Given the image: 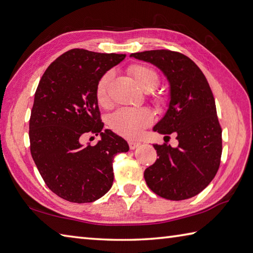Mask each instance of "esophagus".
<instances>
[{"instance_id":"obj_1","label":"esophagus","mask_w":253,"mask_h":253,"mask_svg":"<svg viewBox=\"0 0 253 253\" xmlns=\"http://www.w3.org/2000/svg\"><path fill=\"white\" fill-rule=\"evenodd\" d=\"M141 143L137 142V141H128V146H130L131 150H135L136 147L140 146Z\"/></svg>"}]
</instances>
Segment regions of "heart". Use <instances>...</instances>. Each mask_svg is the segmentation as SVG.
Returning <instances> with one entry per match:
<instances>
[{"mask_svg": "<svg viewBox=\"0 0 253 253\" xmlns=\"http://www.w3.org/2000/svg\"><path fill=\"white\" fill-rule=\"evenodd\" d=\"M128 73L145 91H152L159 84V76L152 68L142 65H133L128 68ZM113 79V71L104 73L97 83L96 98L101 107L110 106V85ZM156 107L164 108L165 100L160 97L154 99ZM154 120V114L149 108H121L113 112L109 119V126L112 130L127 139H134L139 136L145 127L149 126Z\"/></svg>", "mask_w": 253, "mask_h": 253, "instance_id": "b5f03b06", "label": "heart"}]
</instances>
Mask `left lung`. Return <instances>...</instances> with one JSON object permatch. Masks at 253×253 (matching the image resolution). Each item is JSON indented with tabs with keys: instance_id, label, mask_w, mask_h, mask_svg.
Returning a JSON list of instances; mask_svg holds the SVG:
<instances>
[{
	"instance_id": "obj_1",
	"label": "left lung",
	"mask_w": 253,
	"mask_h": 253,
	"mask_svg": "<svg viewBox=\"0 0 253 253\" xmlns=\"http://www.w3.org/2000/svg\"><path fill=\"white\" fill-rule=\"evenodd\" d=\"M130 57L151 63L169 83V103L153 131L176 134L178 145L154 144L159 159L144 171L152 192L169 201L192 198L217 174L222 152L221 127L215 99L203 71L194 61L169 49L134 52Z\"/></svg>"
}]
</instances>
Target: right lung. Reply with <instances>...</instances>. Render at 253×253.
<instances>
[{
    "label": "right lung",
    "instance_id": "add662e5",
    "mask_svg": "<svg viewBox=\"0 0 253 253\" xmlns=\"http://www.w3.org/2000/svg\"><path fill=\"white\" fill-rule=\"evenodd\" d=\"M126 58L70 49L48 66L35 92L30 119L31 154L52 193L71 203H92L113 183V159L128 151L127 142L104 130L96 87L100 77ZM102 136L96 146L80 139Z\"/></svg>",
    "mask_w": 253,
    "mask_h": 253
}]
</instances>
